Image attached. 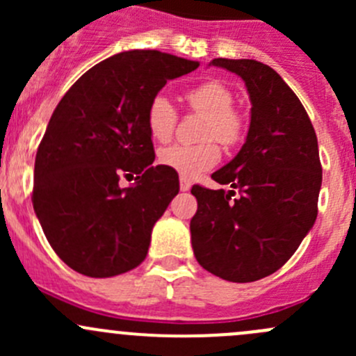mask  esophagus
Returning <instances> with one entry per match:
<instances>
[{
  "mask_svg": "<svg viewBox=\"0 0 356 356\" xmlns=\"http://www.w3.org/2000/svg\"><path fill=\"white\" fill-rule=\"evenodd\" d=\"M189 189H191V182L188 179L181 177V191H189Z\"/></svg>",
  "mask_w": 356,
  "mask_h": 356,
  "instance_id": "34e87169",
  "label": "esophagus"
}]
</instances>
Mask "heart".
Returning a JSON list of instances; mask_svg holds the SVG:
<instances>
[{
	"mask_svg": "<svg viewBox=\"0 0 356 356\" xmlns=\"http://www.w3.org/2000/svg\"><path fill=\"white\" fill-rule=\"evenodd\" d=\"M186 102L193 111L207 115L203 125V139L210 141L200 145H172L163 148L158 161L163 167L177 172L184 179L198 177L220 160V148L211 139L231 146L241 139L243 122L234 110V96L222 82L208 81L186 91ZM177 124V110L170 99L158 95L149 103L146 111V125L149 136L158 143H167L174 134Z\"/></svg>",
	"mask_w": 356,
	"mask_h": 356,
	"instance_id": "obj_1",
	"label": "heart"
}]
</instances>
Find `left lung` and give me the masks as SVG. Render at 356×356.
Wrapping results in <instances>:
<instances>
[{"instance_id": "obj_1", "label": "left lung", "mask_w": 356, "mask_h": 356, "mask_svg": "<svg viewBox=\"0 0 356 356\" xmlns=\"http://www.w3.org/2000/svg\"><path fill=\"white\" fill-rule=\"evenodd\" d=\"M210 65L245 81L251 122L238 155L211 174L231 191L193 186L198 200L189 225L193 251L217 277L253 282L279 270L314 227L322 186L317 136L307 110L274 68L229 58Z\"/></svg>"}]
</instances>
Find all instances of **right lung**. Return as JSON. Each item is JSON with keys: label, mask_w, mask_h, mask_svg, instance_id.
Segmentation results:
<instances>
[{"label": "right lung", "mask_w": 356, "mask_h": 356, "mask_svg": "<svg viewBox=\"0 0 356 356\" xmlns=\"http://www.w3.org/2000/svg\"><path fill=\"white\" fill-rule=\"evenodd\" d=\"M198 67L155 49L118 53L89 68L53 111L35 153L32 204L55 253L79 274L113 277L148 254L179 177L153 167L146 111L167 81ZM122 177L135 184L120 188Z\"/></svg>", "instance_id": "1"}]
</instances>
